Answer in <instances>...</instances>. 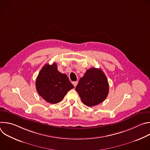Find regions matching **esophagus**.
<instances>
[{"mask_svg": "<svg viewBox=\"0 0 150 150\" xmlns=\"http://www.w3.org/2000/svg\"><path fill=\"white\" fill-rule=\"evenodd\" d=\"M72 83L74 85V87H76V85H77V84H78V82L77 81H74V82H72Z\"/></svg>", "mask_w": 150, "mask_h": 150, "instance_id": "34e87169", "label": "esophagus"}]
</instances>
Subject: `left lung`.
Segmentation results:
<instances>
[{"instance_id":"left-lung-1","label":"left lung","mask_w":150,"mask_h":150,"mask_svg":"<svg viewBox=\"0 0 150 150\" xmlns=\"http://www.w3.org/2000/svg\"><path fill=\"white\" fill-rule=\"evenodd\" d=\"M109 90L106 76L100 69L95 68L88 69L76 87L82 103L88 107L102 103L108 96Z\"/></svg>"}]
</instances>
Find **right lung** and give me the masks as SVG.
I'll return each mask as SVG.
<instances>
[{
  "label": "right lung",
  "mask_w": 150,
  "mask_h": 150,
  "mask_svg": "<svg viewBox=\"0 0 150 150\" xmlns=\"http://www.w3.org/2000/svg\"><path fill=\"white\" fill-rule=\"evenodd\" d=\"M38 94L51 104L62 100L67 93L74 86L66 74L59 72L57 64H46L40 71L35 81Z\"/></svg>",
  "instance_id": "1"
}]
</instances>
